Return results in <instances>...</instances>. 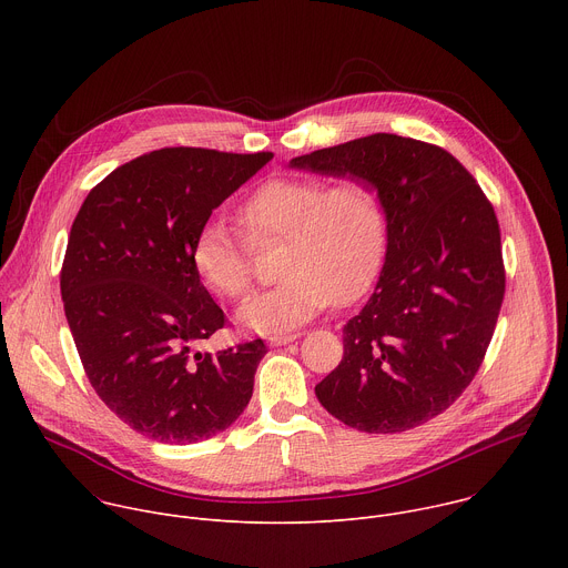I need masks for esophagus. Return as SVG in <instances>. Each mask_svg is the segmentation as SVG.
I'll use <instances>...</instances> for the list:
<instances>
[{"instance_id": "esophagus-1", "label": "esophagus", "mask_w": 568, "mask_h": 568, "mask_svg": "<svg viewBox=\"0 0 568 568\" xmlns=\"http://www.w3.org/2000/svg\"><path fill=\"white\" fill-rule=\"evenodd\" d=\"M294 339H298V335H274L270 337V346H285V344H292Z\"/></svg>"}]
</instances>
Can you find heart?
<instances>
[{
    "mask_svg": "<svg viewBox=\"0 0 568 568\" xmlns=\"http://www.w3.org/2000/svg\"><path fill=\"white\" fill-rule=\"evenodd\" d=\"M240 224L254 245L281 240V283L237 310L242 328L278 335L301 328L331 301L346 305L373 283L386 245L379 193L364 180L276 178L240 204ZM250 239V240H251ZM248 240V241H250ZM222 220L195 235L191 261L220 296H245L254 278L252 243Z\"/></svg>",
    "mask_w": 568,
    "mask_h": 568,
    "instance_id": "1",
    "label": "heart"
}]
</instances>
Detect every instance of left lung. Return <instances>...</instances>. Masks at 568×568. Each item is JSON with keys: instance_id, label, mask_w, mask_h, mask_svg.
<instances>
[{"instance_id": "obj_1", "label": "left lung", "mask_w": 568, "mask_h": 568, "mask_svg": "<svg viewBox=\"0 0 568 568\" xmlns=\"http://www.w3.org/2000/svg\"><path fill=\"white\" fill-rule=\"evenodd\" d=\"M292 169L368 182L386 213L373 296L344 326V359L314 393L344 425L399 434L469 386L506 292L490 200L447 150L371 134L294 156Z\"/></svg>"}]
</instances>
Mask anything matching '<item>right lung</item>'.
Segmentation results:
<instances>
[{
	"label": "right lung",
	"mask_w": 568,
	"mask_h": 568,
	"mask_svg": "<svg viewBox=\"0 0 568 568\" xmlns=\"http://www.w3.org/2000/svg\"><path fill=\"white\" fill-rule=\"evenodd\" d=\"M272 152L161 148L112 171L80 206L60 272L80 362L108 407L169 445L231 427L252 399L263 339L213 353L197 344L224 312L193 267L197 231Z\"/></svg>",
	"instance_id": "right-lung-1"
}]
</instances>
